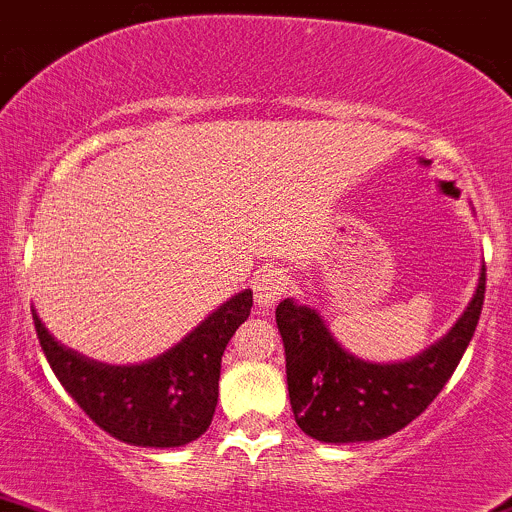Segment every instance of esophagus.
I'll return each mask as SVG.
<instances>
[{"instance_id":"esophagus-1","label":"esophagus","mask_w":512,"mask_h":512,"mask_svg":"<svg viewBox=\"0 0 512 512\" xmlns=\"http://www.w3.org/2000/svg\"><path fill=\"white\" fill-rule=\"evenodd\" d=\"M286 276L278 268H261L254 278H251V288L256 293V308L268 313L278 300L286 295Z\"/></svg>"}]
</instances>
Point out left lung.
Wrapping results in <instances>:
<instances>
[{"label":"left lung","mask_w":512,"mask_h":512,"mask_svg":"<svg viewBox=\"0 0 512 512\" xmlns=\"http://www.w3.org/2000/svg\"><path fill=\"white\" fill-rule=\"evenodd\" d=\"M486 293V266L466 310L444 337L399 362H372L347 350L313 305L286 298L276 323L286 347L291 409L320 444H360L397 434L449 382L476 333Z\"/></svg>","instance_id":"obj_1"}]
</instances>
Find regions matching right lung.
Masks as SVG:
<instances>
[{
	"instance_id": "obj_1",
	"label": "right lung",
	"mask_w": 512,
	"mask_h": 512,
	"mask_svg": "<svg viewBox=\"0 0 512 512\" xmlns=\"http://www.w3.org/2000/svg\"><path fill=\"white\" fill-rule=\"evenodd\" d=\"M254 291L231 295L192 333L152 360L108 365L66 347L34 313L36 335L59 382L103 431L142 449H177L212 424L221 355L249 318Z\"/></svg>"
}]
</instances>
